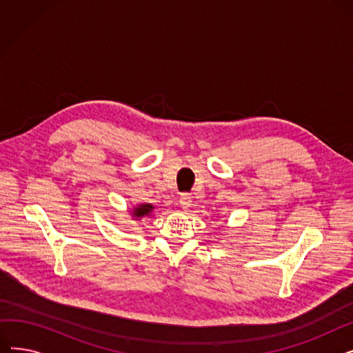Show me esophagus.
<instances>
[{
  "instance_id": "1",
  "label": "esophagus",
  "mask_w": 353,
  "mask_h": 353,
  "mask_svg": "<svg viewBox=\"0 0 353 353\" xmlns=\"http://www.w3.org/2000/svg\"><path fill=\"white\" fill-rule=\"evenodd\" d=\"M180 206L181 209H189L192 206V196L189 193H183L180 196Z\"/></svg>"
}]
</instances>
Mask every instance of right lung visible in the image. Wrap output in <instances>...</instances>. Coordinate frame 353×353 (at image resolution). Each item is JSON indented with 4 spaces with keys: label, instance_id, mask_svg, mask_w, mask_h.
<instances>
[{
    "label": "right lung",
    "instance_id": "obj_1",
    "mask_svg": "<svg viewBox=\"0 0 353 353\" xmlns=\"http://www.w3.org/2000/svg\"><path fill=\"white\" fill-rule=\"evenodd\" d=\"M153 209H154V206L153 205H148V203H144V205H139L133 210V217H134V220H137V219L144 217V216H150Z\"/></svg>",
    "mask_w": 353,
    "mask_h": 353
}]
</instances>
